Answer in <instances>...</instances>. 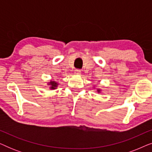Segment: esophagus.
I'll return each mask as SVG.
<instances>
[{
	"instance_id": "34e87169",
	"label": "esophagus",
	"mask_w": 152,
	"mask_h": 152,
	"mask_svg": "<svg viewBox=\"0 0 152 152\" xmlns=\"http://www.w3.org/2000/svg\"><path fill=\"white\" fill-rule=\"evenodd\" d=\"M75 73L76 75H80L81 74V70L76 69L75 72Z\"/></svg>"
}]
</instances>
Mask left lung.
<instances>
[{
    "mask_svg": "<svg viewBox=\"0 0 152 152\" xmlns=\"http://www.w3.org/2000/svg\"><path fill=\"white\" fill-rule=\"evenodd\" d=\"M97 93H99L101 92V89H99V88H97Z\"/></svg>",
    "mask_w": 152,
    "mask_h": 152,
    "instance_id": "left-lung-1",
    "label": "left lung"
}]
</instances>
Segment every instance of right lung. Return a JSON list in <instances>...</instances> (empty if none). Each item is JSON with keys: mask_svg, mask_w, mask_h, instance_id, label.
<instances>
[{"mask_svg": "<svg viewBox=\"0 0 152 152\" xmlns=\"http://www.w3.org/2000/svg\"><path fill=\"white\" fill-rule=\"evenodd\" d=\"M48 85L49 86L50 89H51V90H55V89L57 88L59 84H58L57 82H55V81H50V82H48Z\"/></svg>", "mask_w": 152, "mask_h": 152, "instance_id": "1", "label": "right lung"}]
</instances>
